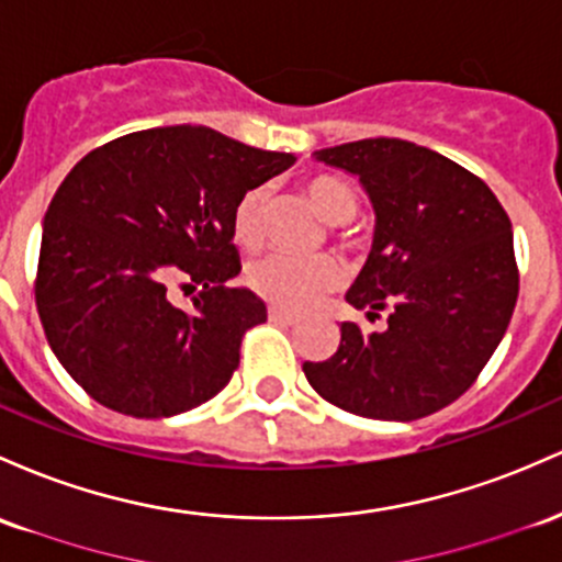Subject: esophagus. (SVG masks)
I'll list each match as a JSON object with an SVG mask.
<instances>
[{
  "instance_id": "1",
  "label": "esophagus",
  "mask_w": 562,
  "mask_h": 562,
  "mask_svg": "<svg viewBox=\"0 0 562 562\" xmlns=\"http://www.w3.org/2000/svg\"><path fill=\"white\" fill-rule=\"evenodd\" d=\"M269 319H274V323H282V325H295L299 323V314L280 310V306H269Z\"/></svg>"
}]
</instances>
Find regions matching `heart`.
<instances>
[{
    "mask_svg": "<svg viewBox=\"0 0 562 562\" xmlns=\"http://www.w3.org/2000/svg\"><path fill=\"white\" fill-rule=\"evenodd\" d=\"M301 189H304L314 213L325 224H347L360 207L357 191L344 178L330 176V172L304 178ZM263 211H267V191L263 189H250L239 196L232 211V239L237 248L256 250L261 245ZM341 263L328 252L310 258L274 252V256L252 263L248 269V285L252 293L271 301V304L285 306V310H304L323 293L333 291L341 282Z\"/></svg>",
    "mask_w": 562,
    "mask_h": 562,
    "instance_id": "1",
    "label": "heart"
}]
</instances>
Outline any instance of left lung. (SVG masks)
I'll list each match as a JSON object with an SVG mask.
<instances>
[{"instance_id":"8db88e82","label":"left lung","mask_w":562,"mask_h":562,"mask_svg":"<svg viewBox=\"0 0 562 562\" xmlns=\"http://www.w3.org/2000/svg\"><path fill=\"white\" fill-rule=\"evenodd\" d=\"M360 176L375 211L373 250L347 293L386 328L341 323V344L304 362L312 390L336 408L416 422L459 400L507 333L520 291L509 215L453 159L400 138L314 151Z\"/></svg>"}]
</instances>
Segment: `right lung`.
Wrapping results in <instances>:
<instances>
[{
    "instance_id": "obj_1",
    "label": "right lung",
    "mask_w": 562,
    "mask_h": 562,
    "mask_svg": "<svg viewBox=\"0 0 562 562\" xmlns=\"http://www.w3.org/2000/svg\"><path fill=\"white\" fill-rule=\"evenodd\" d=\"M211 127L127 133L74 165L45 213L34 299L66 373L106 408L165 418L207 403L267 304L237 277L232 211L291 168ZM201 288L178 311L172 286Z\"/></svg>"
}]
</instances>
